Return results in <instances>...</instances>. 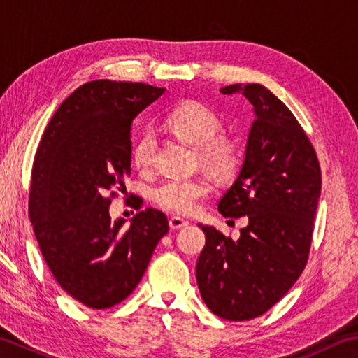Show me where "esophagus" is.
Returning <instances> with one entry per match:
<instances>
[{"mask_svg": "<svg viewBox=\"0 0 358 358\" xmlns=\"http://www.w3.org/2000/svg\"><path fill=\"white\" fill-rule=\"evenodd\" d=\"M169 225H171L172 230H178V229H183L186 225H189V222H187L186 219H181L178 216H172L169 219Z\"/></svg>", "mask_w": 358, "mask_h": 358, "instance_id": "obj_1", "label": "esophagus"}]
</instances>
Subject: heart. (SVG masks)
Returning <instances> with one entry per match:
<instances>
[{
  "label": "heart",
  "instance_id": "b5f03b06",
  "mask_svg": "<svg viewBox=\"0 0 358 358\" xmlns=\"http://www.w3.org/2000/svg\"><path fill=\"white\" fill-rule=\"evenodd\" d=\"M167 127L191 145L199 147V157L216 172H230L238 162L235 142L217 134L222 122L217 113L196 100H186L173 109L166 119ZM157 141L152 133H144L134 142L131 161L138 171L145 172L153 164ZM211 180L205 175L192 178H169L153 189L155 203L162 210L180 216H189L200 206V201L211 192Z\"/></svg>",
  "mask_w": 358,
  "mask_h": 358
}]
</instances>
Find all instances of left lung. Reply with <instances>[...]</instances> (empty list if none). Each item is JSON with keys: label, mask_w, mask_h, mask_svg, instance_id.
<instances>
[{"label": "left lung", "mask_w": 358, "mask_h": 358, "mask_svg": "<svg viewBox=\"0 0 358 358\" xmlns=\"http://www.w3.org/2000/svg\"><path fill=\"white\" fill-rule=\"evenodd\" d=\"M253 105L245 159L219 201L225 217L247 216L241 236L201 225L206 243L196 275L201 299L229 321L262 316L287 294L308 262L321 166L315 147L283 101L262 84H231Z\"/></svg>", "instance_id": "1"}]
</instances>
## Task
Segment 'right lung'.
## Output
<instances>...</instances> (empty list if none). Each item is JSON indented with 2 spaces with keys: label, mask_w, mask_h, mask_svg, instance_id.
<instances>
[{
  "label": "right lung",
  "mask_w": 358,
  "mask_h": 358,
  "mask_svg": "<svg viewBox=\"0 0 358 358\" xmlns=\"http://www.w3.org/2000/svg\"><path fill=\"white\" fill-rule=\"evenodd\" d=\"M162 92L144 83L89 81L62 101L38 142L32 229L56 282L89 308L114 307L131 294L169 231L166 214L155 208L134 214L129 227L109 216L115 189L125 192L131 172L133 119Z\"/></svg>",
  "instance_id": "add662e5"
}]
</instances>
